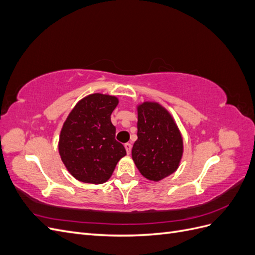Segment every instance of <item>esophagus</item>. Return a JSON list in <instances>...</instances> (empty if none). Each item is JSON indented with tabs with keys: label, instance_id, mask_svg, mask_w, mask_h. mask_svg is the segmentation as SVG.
Returning a JSON list of instances; mask_svg holds the SVG:
<instances>
[{
	"label": "esophagus",
	"instance_id": "34e87169",
	"mask_svg": "<svg viewBox=\"0 0 255 255\" xmlns=\"http://www.w3.org/2000/svg\"><path fill=\"white\" fill-rule=\"evenodd\" d=\"M125 148H126V150H127V153L129 154L130 151H132V144H130V143H126V144H125Z\"/></svg>",
	"mask_w": 255,
	"mask_h": 255
}]
</instances>
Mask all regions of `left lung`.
<instances>
[{
  "label": "left lung",
  "instance_id": "8db88e82",
  "mask_svg": "<svg viewBox=\"0 0 255 255\" xmlns=\"http://www.w3.org/2000/svg\"><path fill=\"white\" fill-rule=\"evenodd\" d=\"M137 140L132 158L142 176L158 182L174 173L184 152L181 130L172 115L158 102L137 105Z\"/></svg>",
  "mask_w": 255,
  "mask_h": 255
}]
</instances>
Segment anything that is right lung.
I'll return each instance as SVG.
<instances>
[{
	"mask_svg": "<svg viewBox=\"0 0 255 255\" xmlns=\"http://www.w3.org/2000/svg\"><path fill=\"white\" fill-rule=\"evenodd\" d=\"M116 96L91 94L75 104L60 129L58 152L74 179L87 184L110 180L127 151L115 139L111 115L117 107Z\"/></svg>",
	"mask_w": 255,
	"mask_h": 255,
	"instance_id": "1",
	"label": "right lung"
}]
</instances>
